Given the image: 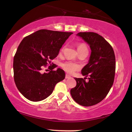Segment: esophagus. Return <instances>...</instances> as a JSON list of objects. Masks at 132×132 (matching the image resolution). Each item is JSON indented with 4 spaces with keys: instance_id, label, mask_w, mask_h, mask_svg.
<instances>
[{
    "instance_id": "esophagus-1",
    "label": "esophagus",
    "mask_w": 132,
    "mask_h": 132,
    "mask_svg": "<svg viewBox=\"0 0 132 132\" xmlns=\"http://www.w3.org/2000/svg\"><path fill=\"white\" fill-rule=\"evenodd\" d=\"M71 76L69 75H66V76H65V78L66 79H68V78H70Z\"/></svg>"
}]
</instances>
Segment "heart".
Here are the masks:
<instances>
[{
    "mask_svg": "<svg viewBox=\"0 0 132 132\" xmlns=\"http://www.w3.org/2000/svg\"><path fill=\"white\" fill-rule=\"evenodd\" d=\"M64 47H63L61 49V51L63 52L64 51ZM77 49L79 53L81 54L84 52H88V48L87 45L84 43H80L77 45ZM61 67L66 71L68 73H73L75 71L79 70L80 69V66L78 64H76L75 63H72L71 61H66L62 63Z\"/></svg>",
    "mask_w": 132,
    "mask_h": 132,
    "instance_id": "1",
    "label": "heart"
}]
</instances>
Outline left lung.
Segmentation results:
<instances>
[{"mask_svg": "<svg viewBox=\"0 0 132 132\" xmlns=\"http://www.w3.org/2000/svg\"><path fill=\"white\" fill-rule=\"evenodd\" d=\"M91 49L88 64L82 74L89 76L75 78L76 86L71 89L72 99L79 105L89 107L98 104L107 96L113 85L116 72V56L111 45L102 36L94 32H80Z\"/></svg>", "mask_w": 132, "mask_h": 132, "instance_id": "1", "label": "left lung"}]
</instances>
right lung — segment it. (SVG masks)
Returning a JSON list of instances; mask_svg holds the SVG:
<instances>
[{
  "instance_id": "obj_1",
  "label": "right lung",
  "mask_w": 132,
  "mask_h": 132,
  "mask_svg": "<svg viewBox=\"0 0 132 132\" xmlns=\"http://www.w3.org/2000/svg\"><path fill=\"white\" fill-rule=\"evenodd\" d=\"M71 32L40 30L23 39L13 57V78L22 94L33 102L44 100L51 95L54 86L65 78V72L56 64L46 65L58 55L60 48Z\"/></svg>"
}]
</instances>
